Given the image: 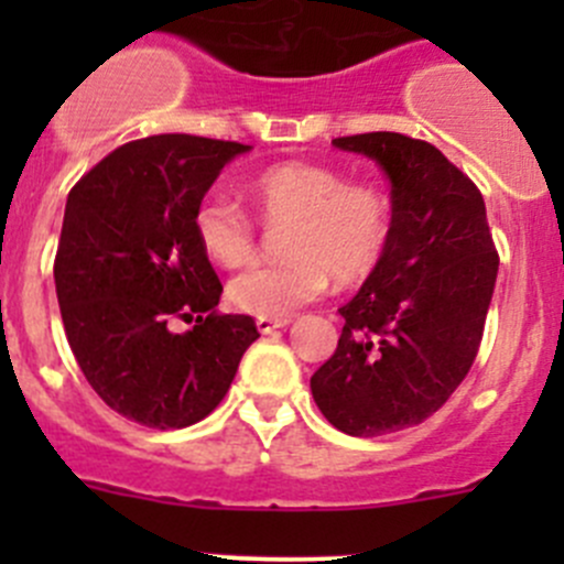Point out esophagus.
Returning <instances> with one entry per match:
<instances>
[{"instance_id":"obj_1","label":"esophagus","mask_w":564,"mask_h":564,"mask_svg":"<svg viewBox=\"0 0 564 564\" xmlns=\"http://www.w3.org/2000/svg\"><path fill=\"white\" fill-rule=\"evenodd\" d=\"M286 324H289V318H283V322H275V318H256V327H259L261 335L275 333V329L286 327Z\"/></svg>"}]
</instances>
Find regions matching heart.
Segmentation results:
<instances>
[{"mask_svg":"<svg viewBox=\"0 0 564 564\" xmlns=\"http://www.w3.org/2000/svg\"><path fill=\"white\" fill-rule=\"evenodd\" d=\"M246 193L261 218H289V226L283 231L286 259L248 267L226 286V297L242 314L283 322L314 303L327 289V275L338 286L371 275L388 248V196L371 185H349L327 166L275 163L250 176ZM193 229L215 264L240 267L256 250L253 220L224 193L198 202Z\"/></svg>","mask_w":564,"mask_h":564,"instance_id":"obj_1","label":"heart"}]
</instances>
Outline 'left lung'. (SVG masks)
Listing matches in <instances>:
<instances>
[{"label": "left lung", "mask_w": 564, "mask_h": 564, "mask_svg": "<svg viewBox=\"0 0 564 564\" xmlns=\"http://www.w3.org/2000/svg\"><path fill=\"white\" fill-rule=\"evenodd\" d=\"M333 147L379 163L392 226L382 259L338 308V349L311 377L324 417L349 436L423 423L464 382L497 283L480 191L434 144L362 133Z\"/></svg>", "instance_id": "8db88e82"}]
</instances>
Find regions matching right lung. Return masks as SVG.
<instances>
[{"instance_id": "add662e5", "label": "right lung", "mask_w": 564, "mask_h": 564, "mask_svg": "<svg viewBox=\"0 0 564 564\" xmlns=\"http://www.w3.org/2000/svg\"><path fill=\"white\" fill-rule=\"evenodd\" d=\"M248 144L163 133L130 141L76 182L54 261L67 344L93 390L147 429L207 417L259 333L215 314L218 275L193 213ZM197 324L174 334L167 324Z\"/></svg>"}]
</instances>
